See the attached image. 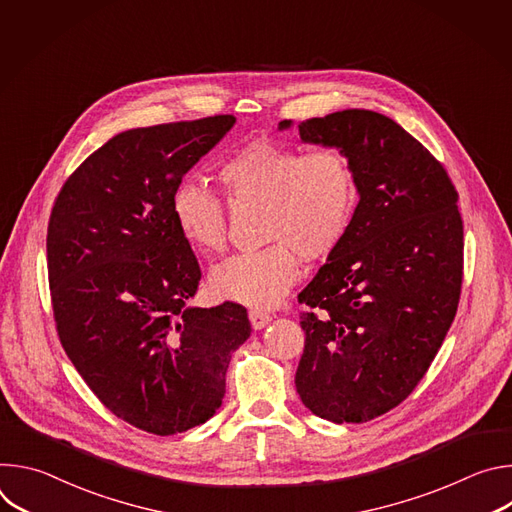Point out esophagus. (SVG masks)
Instances as JSON below:
<instances>
[{"label":"esophagus","mask_w":512,"mask_h":512,"mask_svg":"<svg viewBox=\"0 0 512 512\" xmlns=\"http://www.w3.org/2000/svg\"><path fill=\"white\" fill-rule=\"evenodd\" d=\"M249 320H251V326L255 330H261V328H265L271 322V316L267 312H261V310H251L249 312Z\"/></svg>","instance_id":"obj_1"}]
</instances>
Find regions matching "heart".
I'll return each mask as SVG.
<instances>
[{"label": "heart", "instance_id": "obj_1", "mask_svg": "<svg viewBox=\"0 0 512 512\" xmlns=\"http://www.w3.org/2000/svg\"><path fill=\"white\" fill-rule=\"evenodd\" d=\"M233 204H263L265 249L235 255L210 273L218 300L251 308L277 304L308 261L330 257L352 229L358 184L350 160L332 145H296L255 139L218 168ZM172 218L180 237L200 255L227 249L223 200L196 182H180L172 194Z\"/></svg>", "mask_w": 512, "mask_h": 512}]
</instances>
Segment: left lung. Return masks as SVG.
Listing matches in <instances>:
<instances>
[{
	"mask_svg": "<svg viewBox=\"0 0 512 512\" xmlns=\"http://www.w3.org/2000/svg\"><path fill=\"white\" fill-rule=\"evenodd\" d=\"M298 129L306 143L344 152L360 200L350 233L298 296L308 310L296 389L322 419L371 421L411 395L454 322L464 267L458 192L381 113L346 109Z\"/></svg>",
	"mask_w": 512,
	"mask_h": 512,
	"instance_id": "obj_1",
	"label": "left lung"
}]
</instances>
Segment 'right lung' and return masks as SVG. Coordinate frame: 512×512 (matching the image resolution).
I'll return each instance as SVG.
<instances>
[{"label": "right lung", "mask_w": 512, "mask_h": 512, "mask_svg": "<svg viewBox=\"0 0 512 512\" xmlns=\"http://www.w3.org/2000/svg\"><path fill=\"white\" fill-rule=\"evenodd\" d=\"M233 115L137 127L111 137L64 182L46 237L64 352L99 401L148 433L208 421L225 397L247 310L192 308L200 265L172 218L184 174Z\"/></svg>", "instance_id": "add662e5"}]
</instances>
